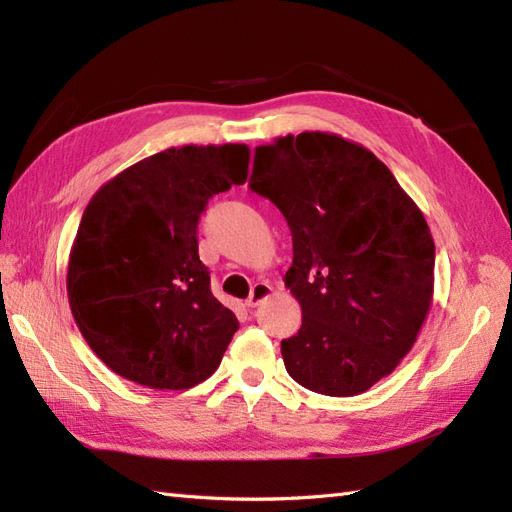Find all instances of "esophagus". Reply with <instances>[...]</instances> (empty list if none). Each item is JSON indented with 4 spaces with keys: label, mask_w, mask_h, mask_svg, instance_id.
<instances>
[{
    "label": "esophagus",
    "mask_w": 512,
    "mask_h": 512,
    "mask_svg": "<svg viewBox=\"0 0 512 512\" xmlns=\"http://www.w3.org/2000/svg\"><path fill=\"white\" fill-rule=\"evenodd\" d=\"M271 293H273L271 284H267V282H256V284L252 286V293H249L245 304H247L249 308H254V306H258L260 302H265L267 297H271Z\"/></svg>",
    "instance_id": "34e87169"
}]
</instances>
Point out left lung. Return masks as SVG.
Instances as JSON below:
<instances>
[{
    "label": "left lung",
    "mask_w": 512,
    "mask_h": 512,
    "mask_svg": "<svg viewBox=\"0 0 512 512\" xmlns=\"http://www.w3.org/2000/svg\"><path fill=\"white\" fill-rule=\"evenodd\" d=\"M249 189L280 208L293 236L284 282L302 328L282 341L304 389L350 397L400 365L434 291V241L382 160L328 132L256 147Z\"/></svg>",
    "instance_id": "8db88e82"
}]
</instances>
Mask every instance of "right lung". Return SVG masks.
Wrapping results in <instances>:
<instances>
[{"label": "right lung", "instance_id": "right-lung-1", "mask_svg": "<svg viewBox=\"0 0 512 512\" xmlns=\"http://www.w3.org/2000/svg\"><path fill=\"white\" fill-rule=\"evenodd\" d=\"M247 145H184L106 182L71 247L67 293L91 350L149 389H191L219 367L234 332L197 254L208 199L247 178Z\"/></svg>", "mask_w": 512, "mask_h": 512}]
</instances>
